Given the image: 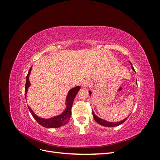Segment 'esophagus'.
Masks as SVG:
<instances>
[{
  "instance_id": "esophagus-1",
  "label": "esophagus",
  "mask_w": 160,
  "mask_h": 160,
  "mask_svg": "<svg viewBox=\"0 0 160 160\" xmlns=\"http://www.w3.org/2000/svg\"><path fill=\"white\" fill-rule=\"evenodd\" d=\"M91 84V81L89 79H85L84 81L82 83V86L83 88H88V87L90 86Z\"/></svg>"
}]
</instances>
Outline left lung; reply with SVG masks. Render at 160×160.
<instances>
[{
	"label": "left lung",
	"mask_w": 160,
	"mask_h": 160,
	"mask_svg": "<svg viewBox=\"0 0 160 160\" xmlns=\"http://www.w3.org/2000/svg\"><path fill=\"white\" fill-rule=\"evenodd\" d=\"M129 63H130L131 66H132V70H133V71H135L134 68H133V67L132 66V63H131L130 62H129ZM136 84H137V82H136ZM89 95H90L92 94V92H91V91H89ZM92 113H93V116L94 119L95 120V122H96L97 123H98L99 124H100L101 125H103V126H105V127H115V126H118V125H121V124H122L123 122H125V120H126V119H128V117L127 118H125V119H124L123 120L121 121V122L114 123V122H108V121H105V120H104V119H103L99 118V117H98V116H97V115L95 114V113L93 112V111H92Z\"/></svg>",
	"instance_id": "obj_1"
}]
</instances>
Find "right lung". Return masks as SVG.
I'll return each mask as SVG.
<instances>
[{"instance_id":"obj_1","label":"right lung","mask_w":160,"mask_h":160,"mask_svg":"<svg viewBox=\"0 0 160 160\" xmlns=\"http://www.w3.org/2000/svg\"><path fill=\"white\" fill-rule=\"evenodd\" d=\"M31 69H32V67L30 68L29 71H28V75L26 78V85H25V95L26 99H27V94L28 92V89L31 85V83L29 81V75L31 73ZM80 89H81L80 86H76L75 88H72L69 91L66 98V101H65L66 108L61 114L54 116V117L48 118V119L42 118L38 117V116H37L35 113H34L33 111L29 108V106H28V109H29L30 112L32 115L34 119H35L41 125H42V127L47 128H60L61 126H63L64 125L68 123L69 121L70 120V118L71 115L72 105V103H73V101L76 95L77 94V93H78V91L80 90Z\"/></svg>"}]
</instances>
